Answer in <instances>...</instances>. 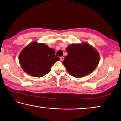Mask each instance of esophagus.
I'll list each match as a JSON object with an SVG mask.
<instances>
[{
  "label": "esophagus",
  "mask_w": 121,
  "mask_h": 121,
  "mask_svg": "<svg viewBox=\"0 0 121 121\" xmlns=\"http://www.w3.org/2000/svg\"><path fill=\"white\" fill-rule=\"evenodd\" d=\"M63 60H64V57H63V56L60 57V60H61V61H62Z\"/></svg>",
  "instance_id": "1"
}]
</instances>
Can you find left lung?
I'll list each match as a JSON object with an SVG mask.
<instances>
[{
  "label": "left lung",
  "mask_w": 121,
  "mask_h": 121,
  "mask_svg": "<svg viewBox=\"0 0 121 121\" xmlns=\"http://www.w3.org/2000/svg\"><path fill=\"white\" fill-rule=\"evenodd\" d=\"M66 50L68 55L62 63L73 77L79 78L90 74L99 64V53L87 43L70 44Z\"/></svg>",
  "instance_id": "8db88e82"
}]
</instances>
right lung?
Listing matches in <instances>:
<instances>
[{"label":"right lung","instance_id":"obj_1","mask_svg":"<svg viewBox=\"0 0 121 121\" xmlns=\"http://www.w3.org/2000/svg\"><path fill=\"white\" fill-rule=\"evenodd\" d=\"M60 58L55 54L54 50L43 43L33 42L22 50L19 62L28 74L40 77L50 73L51 68Z\"/></svg>","mask_w":121,"mask_h":121}]
</instances>
